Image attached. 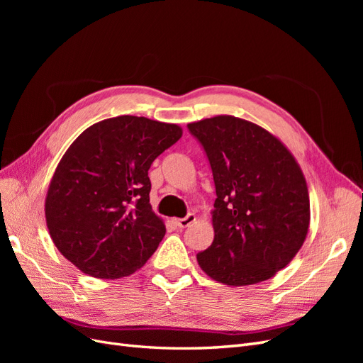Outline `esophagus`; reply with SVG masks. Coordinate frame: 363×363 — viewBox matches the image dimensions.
<instances>
[{
    "label": "esophagus",
    "instance_id": "34e87169",
    "mask_svg": "<svg viewBox=\"0 0 363 363\" xmlns=\"http://www.w3.org/2000/svg\"><path fill=\"white\" fill-rule=\"evenodd\" d=\"M195 219H196L195 213H188L184 218L175 219L174 223H175V225H177L179 228H186V227H189L192 223H195Z\"/></svg>",
    "mask_w": 363,
    "mask_h": 363
}]
</instances>
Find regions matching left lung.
I'll return each instance as SVG.
<instances>
[{"instance_id": "left-lung-1", "label": "left lung", "mask_w": 363, "mask_h": 363, "mask_svg": "<svg viewBox=\"0 0 363 363\" xmlns=\"http://www.w3.org/2000/svg\"><path fill=\"white\" fill-rule=\"evenodd\" d=\"M211 163L215 238L196 255L208 277L247 286L283 269L304 244L311 203L300 164L268 130L230 115L188 124Z\"/></svg>"}]
</instances>
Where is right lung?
I'll list each match as a JSON object with an SVG mask.
<instances>
[{
  "label": "right lung",
  "instance_id": "obj_1",
  "mask_svg": "<svg viewBox=\"0 0 363 363\" xmlns=\"http://www.w3.org/2000/svg\"><path fill=\"white\" fill-rule=\"evenodd\" d=\"M182 133L177 124L123 115L86 128L65 152L45 219L54 245L82 272L125 277L157 250L167 228L150 204L148 169Z\"/></svg>",
  "mask_w": 363,
  "mask_h": 363
}]
</instances>
